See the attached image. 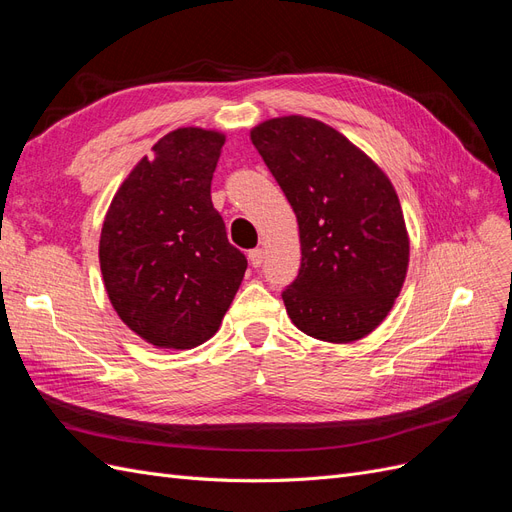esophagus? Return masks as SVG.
I'll return each mask as SVG.
<instances>
[{"label": "esophagus", "instance_id": "esophagus-1", "mask_svg": "<svg viewBox=\"0 0 512 512\" xmlns=\"http://www.w3.org/2000/svg\"><path fill=\"white\" fill-rule=\"evenodd\" d=\"M247 258H250V265L252 267H260L262 260H265V250H262V247H256V250H250Z\"/></svg>", "mask_w": 512, "mask_h": 512}]
</instances>
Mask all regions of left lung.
<instances>
[{"instance_id":"8db88e82","label":"left lung","mask_w":512,"mask_h":512,"mask_svg":"<svg viewBox=\"0 0 512 512\" xmlns=\"http://www.w3.org/2000/svg\"><path fill=\"white\" fill-rule=\"evenodd\" d=\"M252 143L297 215L301 269L282 292L294 327L348 344L374 331L404 286L410 241L389 177L327 123L277 117Z\"/></svg>"}]
</instances>
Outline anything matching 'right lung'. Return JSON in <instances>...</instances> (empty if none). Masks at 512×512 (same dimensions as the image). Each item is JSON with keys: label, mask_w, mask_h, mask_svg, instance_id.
Segmentation results:
<instances>
[{"label": "right lung", "mask_w": 512, "mask_h": 512, "mask_svg": "<svg viewBox=\"0 0 512 512\" xmlns=\"http://www.w3.org/2000/svg\"><path fill=\"white\" fill-rule=\"evenodd\" d=\"M224 134L179 128L121 183L104 218L100 269L115 312L158 348L188 350L220 329L247 258L211 203Z\"/></svg>", "instance_id": "1"}]
</instances>
